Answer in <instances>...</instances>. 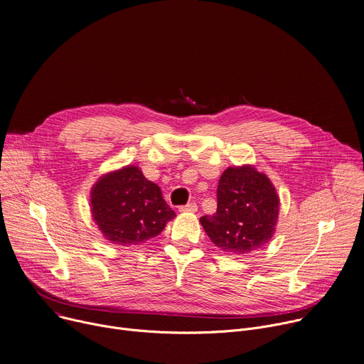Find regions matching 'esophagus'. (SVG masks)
Listing matches in <instances>:
<instances>
[{"label":"esophagus","instance_id":"obj_1","mask_svg":"<svg viewBox=\"0 0 364 364\" xmlns=\"http://www.w3.org/2000/svg\"><path fill=\"white\" fill-rule=\"evenodd\" d=\"M196 204H193V203H191V204H188V205H183V207H181L179 208V211L181 213H196Z\"/></svg>","mask_w":364,"mask_h":364}]
</instances>
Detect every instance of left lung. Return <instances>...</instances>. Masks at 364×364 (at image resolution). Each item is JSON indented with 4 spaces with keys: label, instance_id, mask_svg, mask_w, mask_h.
I'll return each instance as SVG.
<instances>
[{
    "label": "left lung",
    "instance_id": "obj_1",
    "mask_svg": "<svg viewBox=\"0 0 364 364\" xmlns=\"http://www.w3.org/2000/svg\"><path fill=\"white\" fill-rule=\"evenodd\" d=\"M280 199L266 173L255 165L227 168L217 188V213L200 217L213 243L228 255L263 249L276 231Z\"/></svg>",
    "mask_w": 364,
    "mask_h": 364
}]
</instances>
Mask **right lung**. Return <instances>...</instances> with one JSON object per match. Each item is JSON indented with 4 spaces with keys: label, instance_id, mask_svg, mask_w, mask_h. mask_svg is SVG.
Returning <instances> with one entry per match:
<instances>
[{
    "label": "right lung",
    "instance_id": "add662e5",
    "mask_svg": "<svg viewBox=\"0 0 364 364\" xmlns=\"http://www.w3.org/2000/svg\"><path fill=\"white\" fill-rule=\"evenodd\" d=\"M90 203L101 234L117 246L146 243L176 217L160 188L133 165L102 175L91 188Z\"/></svg>",
    "mask_w": 364,
    "mask_h": 364
}]
</instances>
